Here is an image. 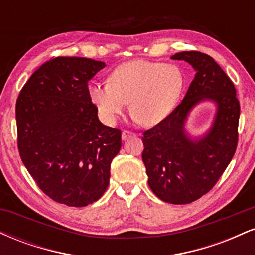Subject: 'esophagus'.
Here are the masks:
<instances>
[{
  "label": "esophagus",
  "instance_id": "esophagus-1",
  "mask_svg": "<svg viewBox=\"0 0 255 255\" xmlns=\"http://www.w3.org/2000/svg\"><path fill=\"white\" fill-rule=\"evenodd\" d=\"M134 135H135V134L131 133V131H129V130H124V131H122L121 137H122V140H128L129 137L134 136Z\"/></svg>",
  "mask_w": 255,
  "mask_h": 255
}]
</instances>
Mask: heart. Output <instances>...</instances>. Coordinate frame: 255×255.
<instances>
[{
	"label": "heart",
	"instance_id": "heart-1",
	"mask_svg": "<svg viewBox=\"0 0 255 255\" xmlns=\"http://www.w3.org/2000/svg\"><path fill=\"white\" fill-rule=\"evenodd\" d=\"M184 74L175 64L134 60L120 64L110 81H93L89 95L105 121L114 122L129 104L134 118L153 126L177 107Z\"/></svg>",
	"mask_w": 255,
	"mask_h": 255
}]
</instances>
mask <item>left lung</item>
<instances>
[{"label": "left lung", "instance_id": "left-lung-1", "mask_svg": "<svg viewBox=\"0 0 255 255\" xmlns=\"http://www.w3.org/2000/svg\"><path fill=\"white\" fill-rule=\"evenodd\" d=\"M171 60L191 64L195 77L176 109L144 133L142 162L152 192L165 203L181 205L206 194L230 163L238 146L240 103L233 81L211 56L182 51ZM205 101L215 105V115L208 130L194 136L186 122Z\"/></svg>", "mask_w": 255, "mask_h": 255}]
</instances>
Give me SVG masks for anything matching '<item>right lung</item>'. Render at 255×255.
<instances>
[{"label": "right lung", "mask_w": 255, "mask_h": 255, "mask_svg": "<svg viewBox=\"0 0 255 255\" xmlns=\"http://www.w3.org/2000/svg\"><path fill=\"white\" fill-rule=\"evenodd\" d=\"M105 62L56 57L37 69L16 101L17 147L26 169L57 203L83 207L108 188L121 130L99 121L87 83Z\"/></svg>", "instance_id": "obj_1"}]
</instances>
